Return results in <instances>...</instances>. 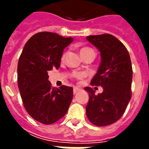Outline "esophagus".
<instances>
[{
    "instance_id": "1",
    "label": "esophagus",
    "mask_w": 149,
    "mask_h": 149,
    "mask_svg": "<svg viewBox=\"0 0 149 149\" xmlns=\"http://www.w3.org/2000/svg\"><path fill=\"white\" fill-rule=\"evenodd\" d=\"M79 90V88H76V87H75V88H74V90H73V92H74V94L75 95V94L77 93Z\"/></svg>"
}]
</instances>
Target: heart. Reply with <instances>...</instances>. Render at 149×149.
<instances>
[{"label":"heart","instance_id":"1","mask_svg":"<svg viewBox=\"0 0 149 149\" xmlns=\"http://www.w3.org/2000/svg\"><path fill=\"white\" fill-rule=\"evenodd\" d=\"M87 49H91L90 48H83V49H81V51L80 52H83V51H84V50H87ZM82 75H79V77H81Z\"/></svg>","mask_w":149,"mask_h":149}]
</instances>
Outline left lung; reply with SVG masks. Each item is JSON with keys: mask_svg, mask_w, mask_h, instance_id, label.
<instances>
[{"mask_svg": "<svg viewBox=\"0 0 149 149\" xmlns=\"http://www.w3.org/2000/svg\"><path fill=\"white\" fill-rule=\"evenodd\" d=\"M86 39L99 49L101 56L91 84L103 87V92L98 95L91 87L84 88L89 95L86 115L96 126H106L122 117L130 101L133 79L131 60L123 44L112 35L89 36Z\"/></svg>", "mask_w": 149, "mask_h": 149, "instance_id": "obj_1", "label": "left lung"}]
</instances>
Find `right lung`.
Returning a JSON list of instances; mask_svg holds the SVG:
<instances>
[{
  "label": "right lung",
  "mask_w": 149,
  "mask_h": 149,
  "mask_svg": "<svg viewBox=\"0 0 149 149\" xmlns=\"http://www.w3.org/2000/svg\"><path fill=\"white\" fill-rule=\"evenodd\" d=\"M74 38L53 32H39L25 45L17 66L18 88L27 113L35 120L51 124L65 115L73 99V88H54L48 71L59 69L64 49Z\"/></svg>",
  "instance_id": "1"
}]
</instances>
